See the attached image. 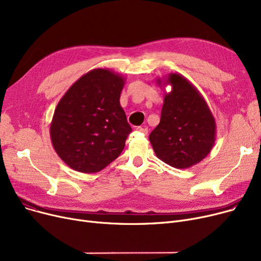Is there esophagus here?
I'll return each mask as SVG.
<instances>
[{"label": "esophagus", "instance_id": "obj_1", "mask_svg": "<svg viewBox=\"0 0 261 261\" xmlns=\"http://www.w3.org/2000/svg\"><path fill=\"white\" fill-rule=\"evenodd\" d=\"M136 131L142 132L144 134H148V128H145V127H138L136 128Z\"/></svg>", "mask_w": 261, "mask_h": 261}]
</instances>
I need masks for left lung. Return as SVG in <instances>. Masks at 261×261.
Wrapping results in <instances>:
<instances>
[{"label":"left lung","instance_id":"8db88e82","mask_svg":"<svg viewBox=\"0 0 261 261\" xmlns=\"http://www.w3.org/2000/svg\"><path fill=\"white\" fill-rule=\"evenodd\" d=\"M171 86L164 95L161 121L149 141L156 156L169 166L185 169L206 158L216 141V121L207 102L184 76L170 73L156 79Z\"/></svg>","mask_w":261,"mask_h":261}]
</instances>
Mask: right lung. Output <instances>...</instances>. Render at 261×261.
<instances>
[{
	"label": "right lung",
	"instance_id": "add662e5",
	"mask_svg": "<svg viewBox=\"0 0 261 261\" xmlns=\"http://www.w3.org/2000/svg\"><path fill=\"white\" fill-rule=\"evenodd\" d=\"M125 82L111 70L94 68L62 96L49 134L55 151L68 167L98 172L121 153L132 131L119 102Z\"/></svg>",
	"mask_w": 261,
	"mask_h": 261
}]
</instances>
